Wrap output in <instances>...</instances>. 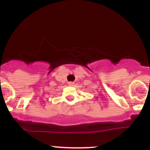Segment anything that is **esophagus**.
<instances>
[{
  "label": "esophagus",
  "mask_w": 150,
  "mask_h": 150,
  "mask_svg": "<svg viewBox=\"0 0 150 150\" xmlns=\"http://www.w3.org/2000/svg\"><path fill=\"white\" fill-rule=\"evenodd\" d=\"M74 82H68V85L69 86H73Z\"/></svg>",
  "instance_id": "1"
}]
</instances>
